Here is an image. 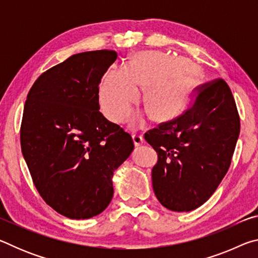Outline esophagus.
<instances>
[{
	"label": "esophagus",
	"instance_id": "esophagus-1",
	"mask_svg": "<svg viewBox=\"0 0 258 258\" xmlns=\"http://www.w3.org/2000/svg\"><path fill=\"white\" fill-rule=\"evenodd\" d=\"M132 138H133V142H134V146H135V147L141 146L142 143H143V138L141 137V135H139V134H132Z\"/></svg>",
	"mask_w": 258,
	"mask_h": 258
}]
</instances>
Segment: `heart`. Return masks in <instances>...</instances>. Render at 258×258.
Masks as SVG:
<instances>
[{
	"label": "heart",
	"instance_id": "obj_1",
	"mask_svg": "<svg viewBox=\"0 0 258 258\" xmlns=\"http://www.w3.org/2000/svg\"><path fill=\"white\" fill-rule=\"evenodd\" d=\"M199 81L198 68L183 58L159 51L135 53L123 68L112 67L100 85V103L109 119H127L139 90L146 89L143 104L156 121H166L184 110Z\"/></svg>",
	"mask_w": 258,
	"mask_h": 258
}]
</instances>
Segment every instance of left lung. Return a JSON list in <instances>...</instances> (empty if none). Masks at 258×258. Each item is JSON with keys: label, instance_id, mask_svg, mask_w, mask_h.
I'll return each mask as SVG.
<instances>
[{"label": "left lung", "instance_id": "1", "mask_svg": "<svg viewBox=\"0 0 258 258\" xmlns=\"http://www.w3.org/2000/svg\"><path fill=\"white\" fill-rule=\"evenodd\" d=\"M183 113L145 133L158 155L152 167L157 199L173 212H190L211 198L231 165L240 133L234 98L223 78L195 89Z\"/></svg>", "mask_w": 258, "mask_h": 258}]
</instances>
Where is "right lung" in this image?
I'll return each instance as SVG.
<instances>
[{"instance_id":"add662e5","label":"right lung","mask_w":258,"mask_h":258,"mask_svg":"<svg viewBox=\"0 0 258 258\" xmlns=\"http://www.w3.org/2000/svg\"><path fill=\"white\" fill-rule=\"evenodd\" d=\"M117 53L82 52L47 69L29 90L20 143L43 200L72 220L99 215L113 195L112 174L132 137L99 111V84Z\"/></svg>"}]
</instances>
